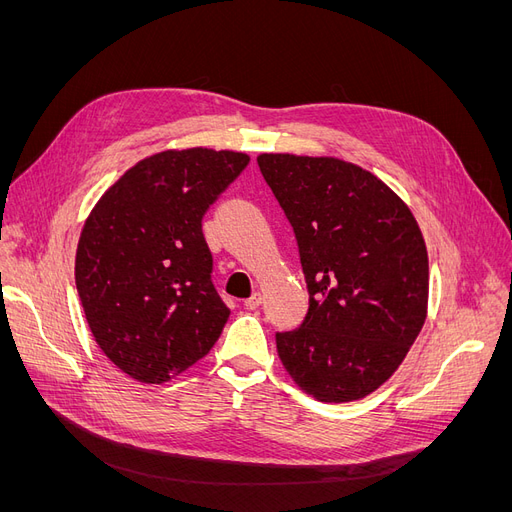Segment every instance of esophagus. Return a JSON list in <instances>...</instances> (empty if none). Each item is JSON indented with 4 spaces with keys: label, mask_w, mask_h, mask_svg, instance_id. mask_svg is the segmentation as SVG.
I'll return each instance as SVG.
<instances>
[{
    "label": "esophagus",
    "mask_w": 512,
    "mask_h": 512,
    "mask_svg": "<svg viewBox=\"0 0 512 512\" xmlns=\"http://www.w3.org/2000/svg\"><path fill=\"white\" fill-rule=\"evenodd\" d=\"M263 303V297H261V292H253L251 297L245 301V307L247 309H259V305Z\"/></svg>",
    "instance_id": "obj_1"
}]
</instances>
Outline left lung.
I'll use <instances>...</instances> for the list:
<instances>
[{
	"instance_id": "1",
	"label": "left lung",
	"mask_w": 512,
	"mask_h": 512,
	"mask_svg": "<svg viewBox=\"0 0 512 512\" xmlns=\"http://www.w3.org/2000/svg\"><path fill=\"white\" fill-rule=\"evenodd\" d=\"M259 170L297 238L309 292L278 355L324 402L380 388L419 336L429 265L411 209L371 172L334 157L263 153Z\"/></svg>"
}]
</instances>
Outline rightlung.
Listing matches in <instances>:
<instances>
[{
	"instance_id": "1",
	"label": "right lung",
	"mask_w": 512,
	"mask_h": 512,
	"mask_svg": "<svg viewBox=\"0 0 512 512\" xmlns=\"http://www.w3.org/2000/svg\"><path fill=\"white\" fill-rule=\"evenodd\" d=\"M249 155L164 151L130 168L91 211L76 251L89 328L130 378L161 384L203 359L230 309L215 290L203 215Z\"/></svg>"
}]
</instances>
